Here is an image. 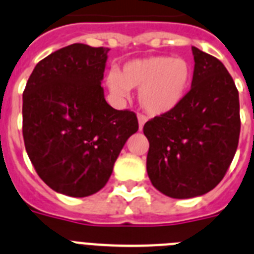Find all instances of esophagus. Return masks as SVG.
Segmentation results:
<instances>
[{
  "label": "esophagus",
  "mask_w": 254,
  "mask_h": 254,
  "mask_svg": "<svg viewBox=\"0 0 254 254\" xmlns=\"http://www.w3.org/2000/svg\"><path fill=\"white\" fill-rule=\"evenodd\" d=\"M138 123H139V130H142L144 124L147 123V118H145L144 115H138Z\"/></svg>",
  "instance_id": "esophagus-1"
}]
</instances>
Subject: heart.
Wrapping results in <instances>:
<instances>
[{
	"instance_id": "obj_1",
	"label": "heart",
	"mask_w": 254,
	"mask_h": 254,
	"mask_svg": "<svg viewBox=\"0 0 254 254\" xmlns=\"http://www.w3.org/2000/svg\"><path fill=\"white\" fill-rule=\"evenodd\" d=\"M193 70L182 57L151 56L130 60L120 72L111 71L106 84L119 100L129 89H139V103L149 115L160 116L174 111L184 101L190 87Z\"/></svg>"
}]
</instances>
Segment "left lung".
I'll return each instance as SVG.
<instances>
[{"label": "left lung", "mask_w": 254, "mask_h": 254, "mask_svg": "<svg viewBox=\"0 0 254 254\" xmlns=\"http://www.w3.org/2000/svg\"><path fill=\"white\" fill-rule=\"evenodd\" d=\"M191 88L178 109L147 121V173L154 188L171 198L199 197L228 171L240 133L239 93L216 57L191 47Z\"/></svg>", "instance_id": "1"}]
</instances>
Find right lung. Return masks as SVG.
<instances>
[{
  "label": "right lung",
  "mask_w": 254,
  "mask_h": 254,
  "mask_svg": "<svg viewBox=\"0 0 254 254\" xmlns=\"http://www.w3.org/2000/svg\"><path fill=\"white\" fill-rule=\"evenodd\" d=\"M110 48L74 43L35 65L23 93V136L35 171L55 191L88 197L109 182L138 130L131 111L112 109L101 87Z\"/></svg>",
  "instance_id": "right-lung-1"
}]
</instances>
